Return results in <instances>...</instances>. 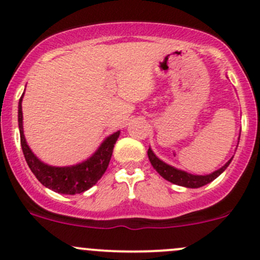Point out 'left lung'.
<instances>
[{
	"mask_svg": "<svg viewBox=\"0 0 260 260\" xmlns=\"http://www.w3.org/2000/svg\"><path fill=\"white\" fill-rule=\"evenodd\" d=\"M147 154H148L149 162H151V165L153 166V169L156 170V171L158 172V174L161 175L165 180L170 181V182L175 183V185L183 186V187H190V188L201 187V186H205V185H208L209 182H211V181H214L217 176H220V175H221L222 172L226 170V167L229 166L230 162H232V159H233V157H232V158H230L229 161H228L226 164L221 167V169L216 170V171H214L212 174L191 175V174H188V172H185V171H182V170H179V169H175V167L165 164L164 161H161V159H159L158 157L153 153V151H152L151 148H148Z\"/></svg>",
	"mask_w": 260,
	"mask_h": 260,
	"instance_id": "1",
	"label": "left lung"
}]
</instances>
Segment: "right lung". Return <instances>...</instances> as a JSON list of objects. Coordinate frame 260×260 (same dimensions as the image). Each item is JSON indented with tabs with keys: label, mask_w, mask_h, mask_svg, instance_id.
I'll use <instances>...</instances> for the list:
<instances>
[{
	"label": "right lung",
	"mask_w": 260,
	"mask_h": 260,
	"mask_svg": "<svg viewBox=\"0 0 260 260\" xmlns=\"http://www.w3.org/2000/svg\"><path fill=\"white\" fill-rule=\"evenodd\" d=\"M22 96L18 102V128H20L21 147H22L26 162L36 179L45 187H49L55 192L65 193V195L81 193L95 185L108 167L114 145L119 137V131L107 137L103 143L99 146V148L94 152L93 156L89 157L86 161L74 165V166H50V165L41 162L26 143L22 127V106H21Z\"/></svg>",
	"instance_id": "add662e5"
}]
</instances>
